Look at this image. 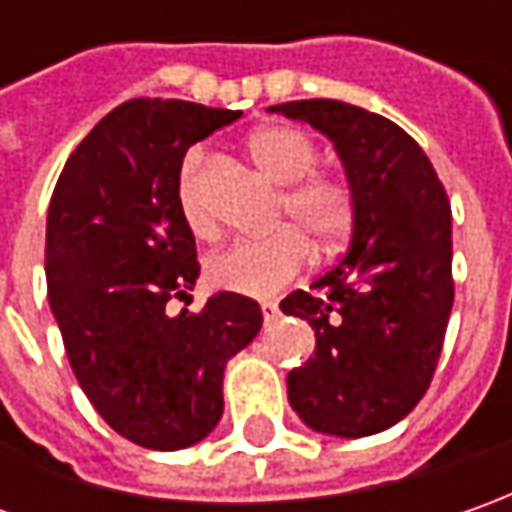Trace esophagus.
<instances>
[{
  "instance_id": "1",
  "label": "esophagus",
  "mask_w": 512,
  "mask_h": 512,
  "mask_svg": "<svg viewBox=\"0 0 512 512\" xmlns=\"http://www.w3.org/2000/svg\"><path fill=\"white\" fill-rule=\"evenodd\" d=\"M262 313H265V325H273V322L279 319V305L265 302V305H262Z\"/></svg>"
}]
</instances>
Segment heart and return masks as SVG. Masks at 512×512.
Segmentation results:
<instances>
[{
    "instance_id": "1",
    "label": "heart",
    "mask_w": 512,
    "mask_h": 512,
    "mask_svg": "<svg viewBox=\"0 0 512 512\" xmlns=\"http://www.w3.org/2000/svg\"><path fill=\"white\" fill-rule=\"evenodd\" d=\"M253 162L265 170L276 185H287L279 202L282 227L265 239H245L225 247L207 262L210 285L247 296L270 299L285 290L310 262V236L319 247H333L350 233L356 219V193L344 176L322 173L319 148L302 128L270 125L247 139ZM207 150L190 148L176 170V205L193 236L210 239L216 233V219L205 196Z\"/></svg>"
}]
</instances>
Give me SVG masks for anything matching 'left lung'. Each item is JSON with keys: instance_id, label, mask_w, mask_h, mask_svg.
I'll use <instances>...</instances> for the list:
<instances>
[{"instance_id": "obj_1", "label": "left lung", "mask_w": 512, "mask_h": 512, "mask_svg": "<svg viewBox=\"0 0 512 512\" xmlns=\"http://www.w3.org/2000/svg\"><path fill=\"white\" fill-rule=\"evenodd\" d=\"M270 110L322 130L356 193L353 239L310 290L282 299L316 330L287 373V399L316 433L359 439L419 404L442 356L453 307V236L442 179L419 142L379 113L302 99Z\"/></svg>"}]
</instances>
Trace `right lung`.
<instances>
[{"mask_svg":"<svg viewBox=\"0 0 512 512\" xmlns=\"http://www.w3.org/2000/svg\"><path fill=\"white\" fill-rule=\"evenodd\" d=\"M239 110L130 99L90 130L53 187L45 270L76 382L105 422L148 450L202 442L222 419L225 364L262 330L259 302L216 293L170 316L199 279L176 205L190 145Z\"/></svg>","mask_w":512,"mask_h":512,"instance_id":"add662e5","label":"right lung"}]
</instances>
